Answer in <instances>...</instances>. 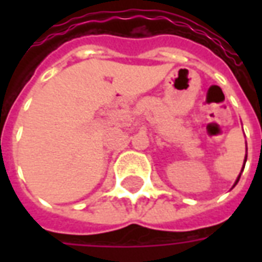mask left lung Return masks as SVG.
I'll use <instances>...</instances> for the list:
<instances>
[{"label":"left lung","mask_w":262,"mask_h":262,"mask_svg":"<svg viewBox=\"0 0 262 262\" xmlns=\"http://www.w3.org/2000/svg\"><path fill=\"white\" fill-rule=\"evenodd\" d=\"M246 160H247V156H246ZM243 168H244V167H243ZM238 180H240V177H238V178H237V181H236V184H237V182H238ZM236 184H234V185H236Z\"/></svg>","instance_id":"1"}]
</instances>
